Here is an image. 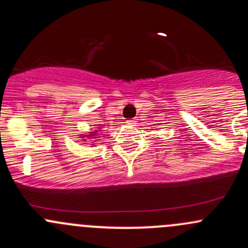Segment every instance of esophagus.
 I'll use <instances>...</instances> for the list:
<instances>
[{
    "mask_svg": "<svg viewBox=\"0 0 248 248\" xmlns=\"http://www.w3.org/2000/svg\"><path fill=\"white\" fill-rule=\"evenodd\" d=\"M126 124H128V125H130V126H135L136 125V120H134V119L128 120V122H126Z\"/></svg>",
    "mask_w": 248,
    "mask_h": 248,
    "instance_id": "esophagus-1",
    "label": "esophagus"
}]
</instances>
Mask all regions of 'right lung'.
Returning <instances> with one entry per match:
<instances>
[{
    "label": "right lung",
    "instance_id": "1",
    "mask_svg": "<svg viewBox=\"0 0 248 248\" xmlns=\"http://www.w3.org/2000/svg\"><path fill=\"white\" fill-rule=\"evenodd\" d=\"M96 133H91V135H82V136H87V138H93Z\"/></svg>",
    "mask_w": 248,
    "mask_h": 248
}]
</instances>
